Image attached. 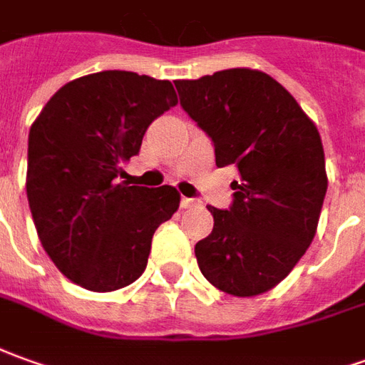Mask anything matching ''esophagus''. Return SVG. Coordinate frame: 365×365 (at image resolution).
<instances>
[{
	"label": "esophagus",
	"instance_id": "34e87169",
	"mask_svg": "<svg viewBox=\"0 0 365 365\" xmlns=\"http://www.w3.org/2000/svg\"><path fill=\"white\" fill-rule=\"evenodd\" d=\"M180 207H182V208H198V207H200V202H198L197 198L182 197V198H180Z\"/></svg>",
	"mask_w": 365,
	"mask_h": 365
}]
</instances>
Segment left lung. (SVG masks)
Instances as JSON below:
<instances>
[{
    "instance_id": "obj_1",
    "label": "left lung",
    "mask_w": 365,
    "mask_h": 365,
    "mask_svg": "<svg viewBox=\"0 0 365 365\" xmlns=\"http://www.w3.org/2000/svg\"><path fill=\"white\" fill-rule=\"evenodd\" d=\"M180 107L232 167L235 200L208 207L212 232L198 240L200 272L218 290L258 296L290 274L312 245L328 188L320 133L290 93L256 69H225L175 83Z\"/></svg>"
}]
</instances>
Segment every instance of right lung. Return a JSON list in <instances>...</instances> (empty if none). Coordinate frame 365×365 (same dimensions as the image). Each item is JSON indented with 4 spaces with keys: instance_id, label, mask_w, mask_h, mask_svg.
Here are the masks:
<instances>
[{
    "instance_id": "right-lung-1",
    "label": "right lung",
    "mask_w": 365,
    "mask_h": 365,
    "mask_svg": "<svg viewBox=\"0 0 365 365\" xmlns=\"http://www.w3.org/2000/svg\"><path fill=\"white\" fill-rule=\"evenodd\" d=\"M178 103L170 81L101 71L63 85L29 129L27 200L53 264L91 292L133 284L150 240L177 212L175 187H127L120 165L139 155L153 120Z\"/></svg>"
}]
</instances>
